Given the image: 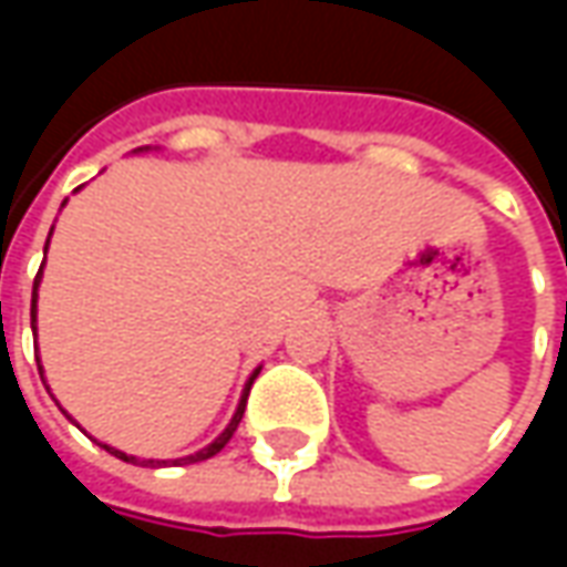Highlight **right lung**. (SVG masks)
<instances>
[{"label": "right lung", "instance_id": "1", "mask_svg": "<svg viewBox=\"0 0 567 567\" xmlns=\"http://www.w3.org/2000/svg\"><path fill=\"white\" fill-rule=\"evenodd\" d=\"M66 206V203H63ZM51 234H54V227H51ZM51 234H48V243H51ZM48 243H44V255H48ZM42 272H44V260H42V267H39V276H35V282H32V309H30V316H32V333H35V303H39V285H42ZM39 361V358H35ZM39 373H42V382H44V370L39 368ZM260 373L258 370H251V377L246 380V389H243V394H239V404H236V413L234 419L227 422V427H224L221 434L218 437L212 440L209 446H203L199 452H194V455H185V458H136V455H127V452H121L115 450V446H109V443H100L105 452H112V455H117L121 462H130V464H142V467H166V464H194V462H206V458H212V455H218V452L227 446V440L234 437V431L239 427V422H243V413H246V401H248V392H251V382H255V377ZM51 392V389H48ZM63 410V406H60ZM66 413V410H63Z\"/></svg>", "mask_w": 567, "mask_h": 567}]
</instances>
